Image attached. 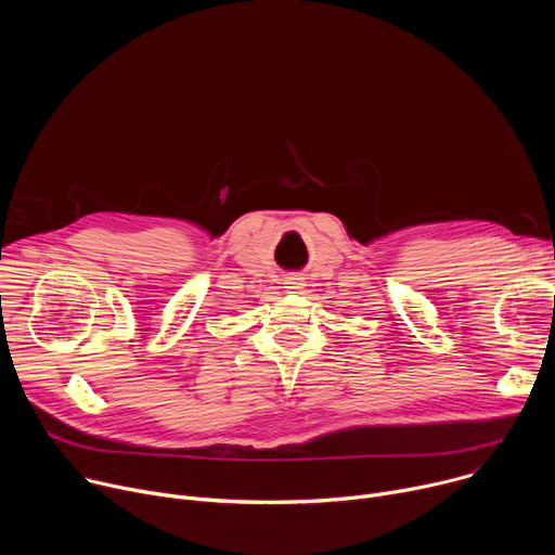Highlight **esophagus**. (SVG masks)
<instances>
[{"mask_svg":"<svg viewBox=\"0 0 555 555\" xmlns=\"http://www.w3.org/2000/svg\"><path fill=\"white\" fill-rule=\"evenodd\" d=\"M292 289H294V287H292Z\"/></svg>","mask_w":555,"mask_h":555,"instance_id":"esophagus-1","label":"esophagus"}]
</instances>
